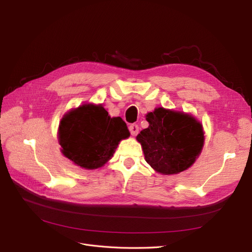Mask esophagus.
Masks as SVG:
<instances>
[{"instance_id": "obj_1", "label": "esophagus", "mask_w": 252, "mask_h": 252, "mask_svg": "<svg viewBox=\"0 0 252 252\" xmlns=\"http://www.w3.org/2000/svg\"><path fill=\"white\" fill-rule=\"evenodd\" d=\"M129 131H130L131 135L135 136L136 134L139 133V126H138V125H135V124L130 125V126H129Z\"/></svg>"}]
</instances>
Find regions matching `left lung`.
<instances>
[{
  "instance_id": "1",
  "label": "left lung",
  "mask_w": 252,
  "mask_h": 252,
  "mask_svg": "<svg viewBox=\"0 0 252 252\" xmlns=\"http://www.w3.org/2000/svg\"><path fill=\"white\" fill-rule=\"evenodd\" d=\"M147 128L136 135L146 162L164 175L191 167L204 146L203 125L183 111L158 107L146 114Z\"/></svg>"
}]
</instances>
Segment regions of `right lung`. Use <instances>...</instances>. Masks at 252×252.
<instances>
[{"mask_svg": "<svg viewBox=\"0 0 252 252\" xmlns=\"http://www.w3.org/2000/svg\"><path fill=\"white\" fill-rule=\"evenodd\" d=\"M125 122L111 118L102 104H83L66 112L60 121L61 152L81 168L94 170L113 157L122 140L129 138Z\"/></svg>", "mask_w": 252, "mask_h": 252, "instance_id": "obj_1", "label": "right lung"}]
</instances>
